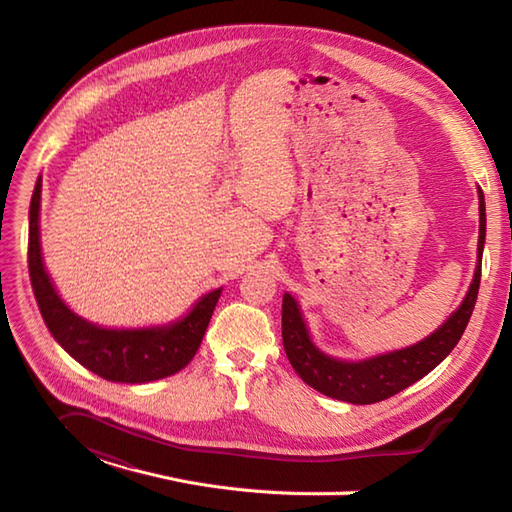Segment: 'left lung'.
<instances>
[{
	"label": "left lung",
	"mask_w": 512,
	"mask_h": 512,
	"mask_svg": "<svg viewBox=\"0 0 512 512\" xmlns=\"http://www.w3.org/2000/svg\"><path fill=\"white\" fill-rule=\"evenodd\" d=\"M478 247H476V269L466 297L455 312L448 316L440 327L412 346L382 352L365 359H335V356L320 350L305 324L303 312L290 292L282 299V339L290 365L301 376L305 384L318 393L348 401L354 406L376 404L389 399L410 384L427 376L436 369L451 350L457 346L463 331H466L480 286V262H483V247L487 235V213L485 194L478 188Z\"/></svg>",
	"instance_id": "1"
}]
</instances>
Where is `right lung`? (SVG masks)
I'll return each mask as SVG.
<instances>
[{
    "mask_svg": "<svg viewBox=\"0 0 512 512\" xmlns=\"http://www.w3.org/2000/svg\"><path fill=\"white\" fill-rule=\"evenodd\" d=\"M40 198L42 177H38L29 205V277L40 314L55 342L74 361L111 382L145 384L173 376L188 365L203 342L209 320L222 288H215L179 316L166 324L136 329H113L91 322L70 309L44 267L40 243Z\"/></svg>",
    "mask_w": 512,
    "mask_h": 512,
    "instance_id": "obj_1",
    "label": "right lung"
}]
</instances>
